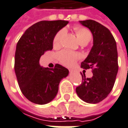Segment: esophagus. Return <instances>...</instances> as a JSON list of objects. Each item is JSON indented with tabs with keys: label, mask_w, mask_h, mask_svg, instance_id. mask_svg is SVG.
<instances>
[{
	"label": "esophagus",
	"mask_w": 128,
	"mask_h": 128,
	"mask_svg": "<svg viewBox=\"0 0 128 128\" xmlns=\"http://www.w3.org/2000/svg\"><path fill=\"white\" fill-rule=\"evenodd\" d=\"M70 73L73 72V70H70Z\"/></svg>",
	"instance_id": "1"
}]
</instances>
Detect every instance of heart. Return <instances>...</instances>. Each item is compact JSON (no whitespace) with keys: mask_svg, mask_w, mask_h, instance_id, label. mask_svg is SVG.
Here are the masks:
<instances>
[{"mask_svg":"<svg viewBox=\"0 0 128 128\" xmlns=\"http://www.w3.org/2000/svg\"><path fill=\"white\" fill-rule=\"evenodd\" d=\"M64 30H61L56 33L53 38L52 44L53 47L58 48L60 45L61 39L64 34ZM76 36L80 44H87L92 38V34L91 31L86 28L78 26L75 28ZM80 58V55L78 53L71 52L69 50H62L58 54V59L62 64L66 66H72L76 64V62Z\"/></svg>","mask_w":128,"mask_h":128,"instance_id":"1","label":"heart"}]
</instances>
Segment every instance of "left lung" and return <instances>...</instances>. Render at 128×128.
Segmentation results:
<instances>
[{
  "label": "left lung",
  "mask_w": 128,
  "mask_h": 128,
  "mask_svg": "<svg viewBox=\"0 0 128 128\" xmlns=\"http://www.w3.org/2000/svg\"><path fill=\"white\" fill-rule=\"evenodd\" d=\"M80 22L93 35V46L81 63L83 69L92 70L93 76L86 78L82 74L76 93L84 102L94 104L106 98L114 87L119 69L116 43L110 30L100 23L92 20Z\"/></svg>",
  "instance_id": "obj_1"
}]
</instances>
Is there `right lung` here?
Listing matches in <instances>:
<instances>
[{
	"instance_id": "obj_1",
	"label": "right lung",
	"mask_w": 128,
	"mask_h": 128,
	"mask_svg": "<svg viewBox=\"0 0 128 128\" xmlns=\"http://www.w3.org/2000/svg\"><path fill=\"white\" fill-rule=\"evenodd\" d=\"M69 22L40 21L29 27L18 41L15 51L14 71L20 88L29 101L44 105L52 101L62 78L69 70L56 64L52 69L40 65L41 56L52 49L56 33Z\"/></svg>"
}]
</instances>
